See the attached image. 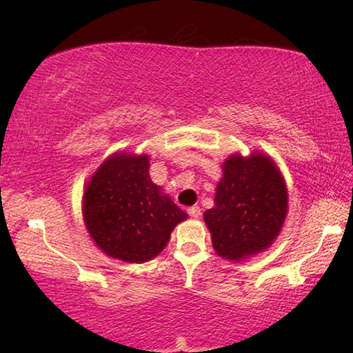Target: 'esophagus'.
I'll list each match as a JSON object with an SVG mask.
<instances>
[{"instance_id":"1","label":"esophagus","mask_w":353,"mask_h":353,"mask_svg":"<svg viewBox=\"0 0 353 353\" xmlns=\"http://www.w3.org/2000/svg\"><path fill=\"white\" fill-rule=\"evenodd\" d=\"M188 214L193 219H198V218H201V208L196 207V205L194 207H190L188 208Z\"/></svg>"}]
</instances>
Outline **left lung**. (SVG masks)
<instances>
[{
	"instance_id": "obj_1",
	"label": "left lung",
	"mask_w": 353,
	"mask_h": 353,
	"mask_svg": "<svg viewBox=\"0 0 353 353\" xmlns=\"http://www.w3.org/2000/svg\"><path fill=\"white\" fill-rule=\"evenodd\" d=\"M288 212V191L271 157L230 155L223 165L214 207L204 213L213 249L241 261L271 246Z\"/></svg>"
}]
</instances>
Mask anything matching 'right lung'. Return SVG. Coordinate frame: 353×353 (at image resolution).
I'll list each match as a JSON object with an SVG mask.
<instances>
[{
  "instance_id": "obj_1",
  "label": "right lung",
  "mask_w": 353,
  "mask_h": 353,
  "mask_svg": "<svg viewBox=\"0 0 353 353\" xmlns=\"http://www.w3.org/2000/svg\"><path fill=\"white\" fill-rule=\"evenodd\" d=\"M88 234L104 254L145 263L165 249L188 218L149 176V157L118 152L99 166L82 196Z\"/></svg>"
}]
</instances>
